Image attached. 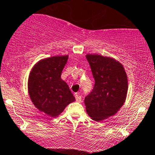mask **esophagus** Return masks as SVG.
I'll use <instances>...</instances> for the list:
<instances>
[{
	"mask_svg": "<svg viewBox=\"0 0 155 155\" xmlns=\"http://www.w3.org/2000/svg\"><path fill=\"white\" fill-rule=\"evenodd\" d=\"M75 97H76V101L77 102H81L82 101V97L80 95H79L78 94H75Z\"/></svg>",
	"mask_w": 155,
	"mask_h": 155,
	"instance_id": "obj_1",
	"label": "esophagus"
}]
</instances>
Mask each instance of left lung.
Here are the masks:
<instances>
[{
    "label": "left lung",
    "mask_w": 155,
    "mask_h": 155,
    "mask_svg": "<svg viewBox=\"0 0 155 155\" xmlns=\"http://www.w3.org/2000/svg\"><path fill=\"white\" fill-rule=\"evenodd\" d=\"M94 79L92 91L85 97L90 117L101 121L117 114L127 98L128 79L124 66L109 57L86 54Z\"/></svg>",
    "instance_id": "1"
}]
</instances>
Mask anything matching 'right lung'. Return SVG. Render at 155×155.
<instances>
[{
	"mask_svg": "<svg viewBox=\"0 0 155 155\" xmlns=\"http://www.w3.org/2000/svg\"><path fill=\"white\" fill-rule=\"evenodd\" d=\"M68 55L54 56L41 60L32 67L28 79V91L33 104L49 117H56L66 107L75 101L61 73Z\"/></svg>",
	"mask_w": 155,
	"mask_h": 155,
	"instance_id": "right-lung-1",
	"label": "right lung"
}]
</instances>
